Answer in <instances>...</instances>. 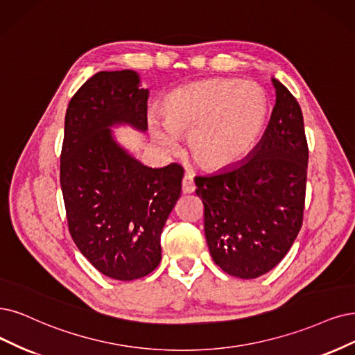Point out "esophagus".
Returning <instances> with one entry per match:
<instances>
[{"label":"esophagus","instance_id":"34e87169","mask_svg":"<svg viewBox=\"0 0 355 355\" xmlns=\"http://www.w3.org/2000/svg\"><path fill=\"white\" fill-rule=\"evenodd\" d=\"M196 190V184L191 174H186L184 178H182V191L184 193H193Z\"/></svg>","mask_w":355,"mask_h":355}]
</instances>
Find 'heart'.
Segmentation results:
<instances>
[{
    "mask_svg": "<svg viewBox=\"0 0 355 355\" xmlns=\"http://www.w3.org/2000/svg\"><path fill=\"white\" fill-rule=\"evenodd\" d=\"M266 90L240 78H212L175 89L162 103L164 124L150 121L153 137L173 149L190 135V150L207 169H225L250 153L269 118Z\"/></svg>",
    "mask_w": 355,
    "mask_h": 355,
    "instance_id": "heart-1",
    "label": "heart"
}]
</instances>
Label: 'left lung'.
<instances>
[{"label": "left lung", "instance_id": "1", "mask_svg": "<svg viewBox=\"0 0 355 355\" xmlns=\"http://www.w3.org/2000/svg\"><path fill=\"white\" fill-rule=\"evenodd\" d=\"M269 125L247 161L196 177L205 206V235L215 263L254 279L290 252L303 225L309 146L303 112L277 78Z\"/></svg>", "mask_w": 355, "mask_h": 355}]
</instances>
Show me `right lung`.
<instances>
[{"instance_id": "add662e5", "label": "right lung", "mask_w": 355, "mask_h": 355, "mask_svg": "<svg viewBox=\"0 0 355 355\" xmlns=\"http://www.w3.org/2000/svg\"><path fill=\"white\" fill-rule=\"evenodd\" d=\"M148 89L136 71H99L71 98L64 124L60 182L69 231L105 277L133 281L161 261V234L181 194L180 164L149 168L108 127L148 130Z\"/></svg>"}]
</instances>
